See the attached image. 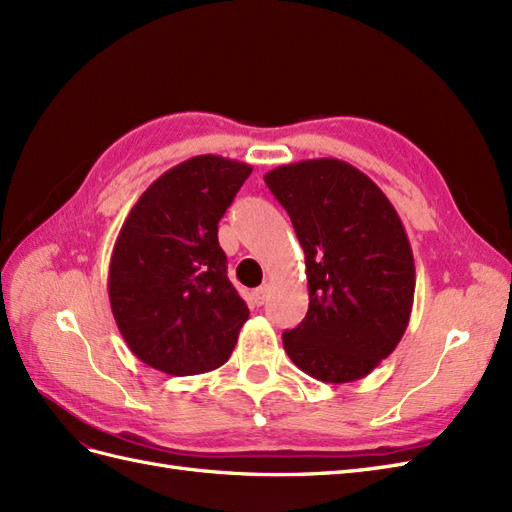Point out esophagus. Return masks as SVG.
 Here are the masks:
<instances>
[{
  "instance_id": "34e87169",
  "label": "esophagus",
  "mask_w": 512,
  "mask_h": 512,
  "mask_svg": "<svg viewBox=\"0 0 512 512\" xmlns=\"http://www.w3.org/2000/svg\"><path fill=\"white\" fill-rule=\"evenodd\" d=\"M267 290H269V286H267V284H262V286H258V288L254 290L252 297H254V303H256V305H262V303H265V299H267Z\"/></svg>"
}]
</instances>
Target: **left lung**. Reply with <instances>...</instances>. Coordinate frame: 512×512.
Masks as SVG:
<instances>
[{
  "mask_svg": "<svg viewBox=\"0 0 512 512\" xmlns=\"http://www.w3.org/2000/svg\"><path fill=\"white\" fill-rule=\"evenodd\" d=\"M265 183L305 254L309 307L282 335L307 376L365 378L404 337L414 303V256L391 200L359 168L316 158L277 166Z\"/></svg>",
  "mask_w": 512,
  "mask_h": 512,
  "instance_id": "obj_1",
  "label": "left lung"
}]
</instances>
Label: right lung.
I'll return each mask as SVG.
<instances>
[{
	"label": "right lung",
	"instance_id": "obj_1",
	"mask_svg": "<svg viewBox=\"0 0 512 512\" xmlns=\"http://www.w3.org/2000/svg\"><path fill=\"white\" fill-rule=\"evenodd\" d=\"M252 166L196 156L153 181L123 222L108 267L121 337L170 376L207 374L235 350L250 309L226 275L218 222Z\"/></svg>",
	"mask_w": 512,
	"mask_h": 512
}]
</instances>
